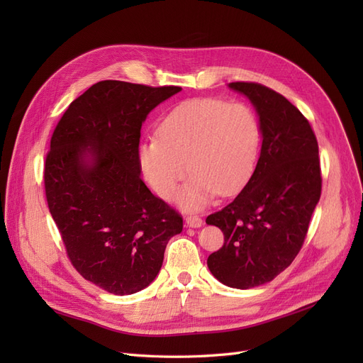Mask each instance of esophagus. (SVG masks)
<instances>
[{
  "mask_svg": "<svg viewBox=\"0 0 363 363\" xmlns=\"http://www.w3.org/2000/svg\"><path fill=\"white\" fill-rule=\"evenodd\" d=\"M185 223H186V226H189V228H200V226L203 225V220H201L199 216H188V218L185 219Z\"/></svg>",
  "mask_w": 363,
  "mask_h": 363,
  "instance_id": "obj_1",
  "label": "esophagus"
}]
</instances>
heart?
Returning a JSON list of instances; mask_svg holds the SVG:
<instances>
[{
	"instance_id": "1",
	"label": "heart",
	"mask_w": 363,
	"mask_h": 363,
	"mask_svg": "<svg viewBox=\"0 0 363 363\" xmlns=\"http://www.w3.org/2000/svg\"><path fill=\"white\" fill-rule=\"evenodd\" d=\"M260 144V126L250 107L215 99L177 106L159 126V138L140 143L138 159L145 181L157 196L170 199L187 163L193 177L177 203L200 211L216 193L226 196L250 177Z\"/></svg>"
}]
</instances>
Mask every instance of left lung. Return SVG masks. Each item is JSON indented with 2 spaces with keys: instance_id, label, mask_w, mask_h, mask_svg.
Instances as JSON below:
<instances>
[{
  "instance_id": "obj_1",
  "label": "left lung",
  "mask_w": 363,
  "mask_h": 363,
  "mask_svg": "<svg viewBox=\"0 0 363 363\" xmlns=\"http://www.w3.org/2000/svg\"><path fill=\"white\" fill-rule=\"evenodd\" d=\"M228 86L256 108L262 148L241 193L206 219L225 238L207 266L228 287L247 290L272 281L298 255L320 197L322 178L316 137L296 106L260 84Z\"/></svg>"
}]
</instances>
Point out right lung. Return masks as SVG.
Instances as JSON below:
<instances>
[{
	"instance_id": "right-lung-1",
	"label": "right lung",
	"mask_w": 363,
	"mask_h": 363,
	"mask_svg": "<svg viewBox=\"0 0 363 363\" xmlns=\"http://www.w3.org/2000/svg\"><path fill=\"white\" fill-rule=\"evenodd\" d=\"M101 81L70 103L45 159L50 213L72 264L100 289L128 296L157 277L182 218L141 179L148 113L181 91Z\"/></svg>"
}]
</instances>
